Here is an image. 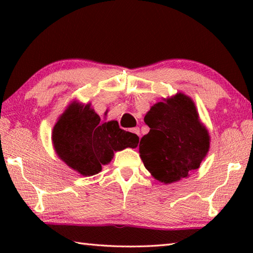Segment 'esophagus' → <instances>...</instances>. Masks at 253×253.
Segmentation results:
<instances>
[{
    "label": "esophagus",
    "instance_id": "esophagus-1",
    "mask_svg": "<svg viewBox=\"0 0 253 253\" xmlns=\"http://www.w3.org/2000/svg\"><path fill=\"white\" fill-rule=\"evenodd\" d=\"M130 131L132 132V134H135V135H137L140 138V131H139V128L138 127H135V128H131L130 129Z\"/></svg>",
    "mask_w": 253,
    "mask_h": 253
}]
</instances>
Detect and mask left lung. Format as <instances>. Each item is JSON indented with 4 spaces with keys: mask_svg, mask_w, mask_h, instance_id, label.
I'll use <instances>...</instances> for the list:
<instances>
[{
    "mask_svg": "<svg viewBox=\"0 0 253 253\" xmlns=\"http://www.w3.org/2000/svg\"><path fill=\"white\" fill-rule=\"evenodd\" d=\"M151 128L139 143L140 158L152 176L164 184L190 176L210 149V135L191 97L163 98L144 118Z\"/></svg>",
    "mask_w": 253,
    "mask_h": 253,
    "instance_id": "1",
    "label": "left lung"
}]
</instances>
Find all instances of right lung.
I'll use <instances>...</instances> for the list:
<instances>
[{
    "instance_id": "1",
    "label": "right lung",
    "mask_w": 253,
    "mask_h": 253,
    "mask_svg": "<svg viewBox=\"0 0 253 253\" xmlns=\"http://www.w3.org/2000/svg\"><path fill=\"white\" fill-rule=\"evenodd\" d=\"M54 152L70 169L92 176L109 164L115 152L138 145V136L119 128L117 121L100 122L91 104L72 101L52 129Z\"/></svg>"
}]
</instances>
